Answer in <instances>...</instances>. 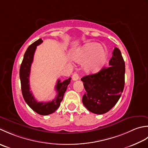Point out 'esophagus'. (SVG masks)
<instances>
[{"mask_svg": "<svg viewBox=\"0 0 148 148\" xmlns=\"http://www.w3.org/2000/svg\"><path fill=\"white\" fill-rule=\"evenodd\" d=\"M78 78H79V75H78V73H74L72 75V80L73 81H76L77 80H78Z\"/></svg>", "mask_w": 148, "mask_h": 148, "instance_id": "34e87169", "label": "esophagus"}]
</instances>
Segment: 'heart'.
Returning <instances> with one entry per match:
<instances>
[{"instance_id": "heart-1", "label": "heart", "mask_w": 148, "mask_h": 148, "mask_svg": "<svg viewBox=\"0 0 148 148\" xmlns=\"http://www.w3.org/2000/svg\"><path fill=\"white\" fill-rule=\"evenodd\" d=\"M107 57L105 46L95 42L85 44L75 55V61L84 62V68L87 71H98L103 65Z\"/></svg>"}]
</instances>
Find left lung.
<instances>
[{"mask_svg":"<svg viewBox=\"0 0 148 148\" xmlns=\"http://www.w3.org/2000/svg\"><path fill=\"white\" fill-rule=\"evenodd\" d=\"M108 65L97 73L81 78L86 91L82 97L83 104L94 114L108 112L118 101L124 89L125 64L120 50L116 47Z\"/></svg>","mask_w":148,"mask_h":148,"instance_id":"1","label":"left lung"}]
</instances>
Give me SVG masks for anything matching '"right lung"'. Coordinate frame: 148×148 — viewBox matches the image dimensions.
Wrapping results in <instances>:
<instances>
[{
    "instance_id": "obj_1",
    "label": "right lung",
    "mask_w": 148,
    "mask_h": 148,
    "mask_svg": "<svg viewBox=\"0 0 148 148\" xmlns=\"http://www.w3.org/2000/svg\"><path fill=\"white\" fill-rule=\"evenodd\" d=\"M42 42L43 41L41 39H39L38 40L30 45L28 49H27L20 66V78L22 95L27 104L36 113L42 116H47L53 113L59 107L61 102L63 99V96L67 89L68 86L70 82L71 78H69L68 79L65 80L62 82H61L60 80H57L56 86L57 95L52 101L48 102H38L34 98L32 92L30 91L29 76L36 47L38 45H40Z\"/></svg>"
}]
</instances>
